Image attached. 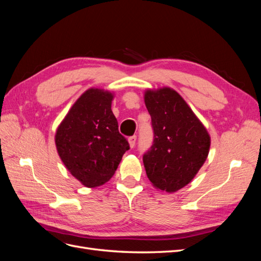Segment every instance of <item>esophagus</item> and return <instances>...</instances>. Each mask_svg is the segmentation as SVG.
<instances>
[{
	"label": "esophagus",
	"instance_id": "1",
	"mask_svg": "<svg viewBox=\"0 0 261 261\" xmlns=\"http://www.w3.org/2000/svg\"><path fill=\"white\" fill-rule=\"evenodd\" d=\"M136 139H137V137H136V136H132V137H129V138H128V143H129V147H130V148H134V147H135Z\"/></svg>",
	"mask_w": 261,
	"mask_h": 261
}]
</instances>
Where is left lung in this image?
<instances>
[{"instance_id": "obj_1", "label": "left lung", "mask_w": 261, "mask_h": 261, "mask_svg": "<svg viewBox=\"0 0 261 261\" xmlns=\"http://www.w3.org/2000/svg\"><path fill=\"white\" fill-rule=\"evenodd\" d=\"M154 139L144 154L151 184L159 191L175 193L191 183L210 150V135L180 94L170 87L145 91Z\"/></svg>"}]
</instances>
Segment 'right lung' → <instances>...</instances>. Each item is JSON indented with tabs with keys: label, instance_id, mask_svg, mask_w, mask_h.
Instances as JSON below:
<instances>
[{
	"label": "right lung",
	"instance_id": "obj_1",
	"mask_svg": "<svg viewBox=\"0 0 261 261\" xmlns=\"http://www.w3.org/2000/svg\"><path fill=\"white\" fill-rule=\"evenodd\" d=\"M114 93L86 90L76 100L55 133V146L65 168L89 188L111 179L129 149L111 110Z\"/></svg>",
	"mask_w": 261,
	"mask_h": 261
}]
</instances>
